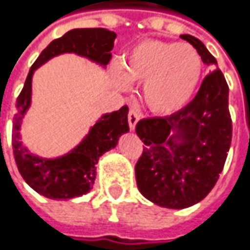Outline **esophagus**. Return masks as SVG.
Instances as JSON below:
<instances>
[{"mask_svg":"<svg viewBox=\"0 0 250 250\" xmlns=\"http://www.w3.org/2000/svg\"><path fill=\"white\" fill-rule=\"evenodd\" d=\"M139 121V112H138V109H135V108H129V112H128V124H129V128H131V131L135 129V126H136V122Z\"/></svg>","mask_w":250,"mask_h":250,"instance_id":"obj_1","label":"esophagus"}]
</instances>
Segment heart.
<instances>
[{"label": "heart", "mask_w": 250, "mask_h": 250, "mask_svg": "<svg viewBox=\"0 0 250 250\" xmlns=\"http://www.w3.org/2000/svg\"><path fill=\"white\" fill-rule=\"evenodd\" d=\"M203 73V60L193 46L157 39L141 41L124 57L117 83H144V100L156 114L167 115L186 105Z\"/></svg>", "instance_id": "heart-1"}]
</instances>
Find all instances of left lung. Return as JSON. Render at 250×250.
<instances>
[{"instance_id":"obj_1","label":"left lung","mask_w":250,"mask_h":250,"mask_svg":"<svg viewBox=\"0 0 250 250\" xmlns=\"http://www.w3.org/2000/svg\"><path fill=\"white\" fill-rule=\"evenodd\" d=\"M180 38L193 44L204 63L217 64L201 41L191 35ZM228 93L222 71L212 70L180 111L136 124L135 131L145 146L135 174L138 188L147 200L181 209L200 203L212 190L231 146Z\"/></svg>"}]
</instances>
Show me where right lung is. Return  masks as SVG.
Wrapping results in <instances>:
<instances>
[{
    "mask_svg": "<svg viewBox=\"0 0 250 250\" xmlns=\"http://www.w3.org/2000/svg\"><path fill=\"white\" fill-rule=\"evenodd\" d=\"M117 35L103 28L73 29L55 39L32 64L23 88L17 98L12 125V149L19 173L35 191L52 200H69L88 193L95 180V165L106 150L115 147L119 136L129 131L128 105L103 115L76 149L59 159L32 156L19 138L21 121L31 104L32 74L44 62L60 53L73 52L97 63L108 64Z\"/></svg>",
    "mask_w": 250,
    "mask_h": 250,
    "instance_id": "1",
    "label": "right lung"
}]
</instances>
